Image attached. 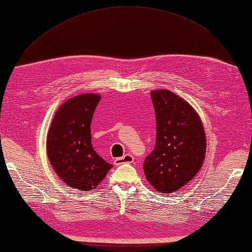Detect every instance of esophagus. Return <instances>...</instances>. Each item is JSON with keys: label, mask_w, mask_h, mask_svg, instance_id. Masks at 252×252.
<instances>
[{"label": "esophagus", "mask_w": 252, "mask_h": 252, "mask_svg": "<svg viewBox=\"0 0 252 252\" xmlns=\"http://www.w3.org/2000/svg\"><path fill=\"white\" fill-rule=\"evenodd\" d=\"M133 161H134V158H133L132 155L131 154H126L125 156H122L120 158H117L115 160V164L120 165L122 163H132Z\"/></svg>", "instance_id": "1"}]
</instances>
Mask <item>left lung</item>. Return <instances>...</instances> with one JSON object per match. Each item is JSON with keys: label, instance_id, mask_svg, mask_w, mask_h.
<instances>
[{"label": "left lung", "instance_id": "8db88e82", "mask_svg": "<svg viewBox=\"0 0 252 252\" xmlns=\"http://www.w3.org/2000/svg\"><path fill=\"white\" fill-rule=\"evenodd\" d=\"M156 144L144 161V173L154 189L171 194L186 185L201 168L206 134L199 116L183 98L167 90L153 91Z\"/></svg>", "mask_w": 252, "mask_h": 252}]
</instances>
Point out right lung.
<instances>
[{
    "label": "right lung",
    "mask_w": 252,
    "mask_h": 252,
    "mask_svg": "<svg viewBox=\"0 0 252 252\" xmlns=\"http://www.w3.org/2000/svg\"><path fill=\"white\" fill-rule=\"evenodd\" d=\"M100 100L96 94L68 99L55 114L47 134V156L56 174L80 190L94 189L112 164L94 151L91 122Z\"/></svg>",
    "instance_id": "right-lung-1"
}]
</instances>
